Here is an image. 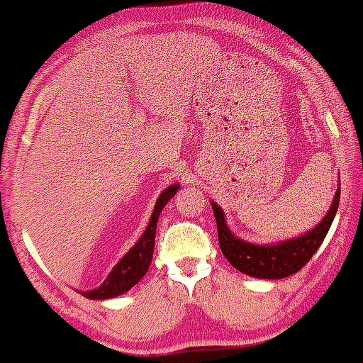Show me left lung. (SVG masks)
Returning <instances> with one entry per match:
<instances>
[{"label":"left lung","mask_w":363,"mask_h":363,"mask_svg":"<svg viewBox=\"0 0 363 363\" xmlns=\"http://www.w3.org/2000/svg\"><path fill=\"white\" fill-rule=\"evenodd\" d=\"M338 203L340 186L337 194H335V200L328 213L315 229L305 235L288 240V242L276 245H256L237 239L229 230V227L225 225V217H223L222 208L216 202H212L213 216H216L217 220L218 244H220V249L227 261L244 274L261 277V279L288 277L301 269L313 257V254L318 250L326 234H328L330 225H332L335 213L338 210Z\"/></svg>","instance_id":"left-lung-1"}]
</instances>
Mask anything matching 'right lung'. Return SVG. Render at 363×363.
<instances>
[{
  "instance_id": "add662e5",
  "label": "right lung",
  "mask_w": 363,
  "mask_h": 363,
  "mask_svg": "<svg viewBox=\"0 0 363 363\" xmlns=\"http://www.w3.org/2000/svg\"><path fill=\"white\" fill-rule=\"evenodd\" d=\"M177 190H178V185H172L160 195L158 202L155 205L153 216H151L150 223H147V229L145 230V234L141 235V239L138 240L136 245L129 250L126 256L116 264L114 269L109 272V276H107L104 283H102L97 289L84 291L82 293L84 296L91 299L114 298V296H119V294L126 293V291L131 289L134 284L140 283L141 277L146 274L147 267H150L151 259H153L156 223H158V217L168 200L177 194Z\"/></svg>"
}]
</instances>
